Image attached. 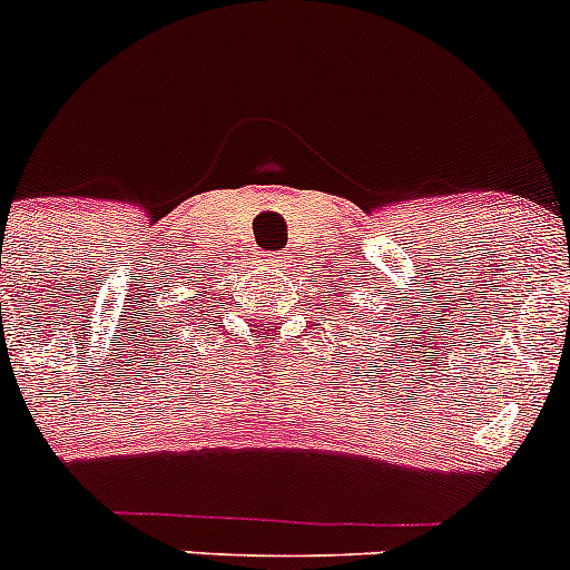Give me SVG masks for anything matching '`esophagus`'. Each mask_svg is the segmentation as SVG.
Here are the masks:
<instances>
[{
  "instance_id": "1",
  "label": "esophagus",
  "mask_w": 570,
  "mask_h": 570,
  "mask_svg": "<svg viewBox=\"0 0 570 570\" xmlns=\"http://www.w3.org/2000/svg\"><path fill=\"white\" fill-rule=\"evenodd\" d=\"M264 267L273 269V273H281V269H286V256L284 253H267L264 256Z\"/></svg>"
}]
</instances>
